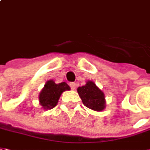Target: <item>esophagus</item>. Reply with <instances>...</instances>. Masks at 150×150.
Wrapping results in <instances>:
<instances>
[{
  "label": "esophagus",
  "mask_w": 150,
  "mask_h": 150,
  "mask_svg": "<svg viewBox=\"0 0 150 150\" xmlns=\"http://www.w3.org/2000/svg\"><path fill=\"white\" fill-rule=\"evenodd\" d=\"M69 86H70V87H71V89H72V90H75V89H76V84L74 83V82L70 83Z\"/></svg>",
  "instance_id": "34e87169"
}]
</instances>
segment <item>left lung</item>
Returning <instances> with one entry per match:
<instances>
[{
    "mask_svg": "<svg viewBox=\"0 0 150 150\" xmlns=\"http://www.w3.org/2000/svg\"><path fill=\"white\" fill-rule=\"evenodd\" d=\"M77 93L84 105L88 108L95 111H102L105 109V94L93 81H87L85 86L78 87Z\"/></svg>",
    "mask_w": 150,
    "mask_h": 150,
    "instance_id": "8db88e82",
    "label": "left lung"
}]
</instances>
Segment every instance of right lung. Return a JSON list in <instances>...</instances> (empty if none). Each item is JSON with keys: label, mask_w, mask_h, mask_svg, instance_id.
I'll use <instances>...</instances> for the list:
<instances>
[{"label": "right lung", "mask_w": 150, "mask_h": 150, "mask_svg": "<svg viewBox=\"0 0 150 150\" xmlns=\"http://www.w3.org/2000/svg\"><path fill=\"white\" fill-rule=\"evenodd\" d=\"M66 90H70L66 82L56 84L53 80L47 81L39 93V105L44 110L52 109L58 103L60 95Z\"/></svg>", "instance_id": "add662e5"}]
</instances>
